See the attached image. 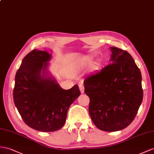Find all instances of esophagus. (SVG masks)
<instances>
[{
    "instance_id": "34e87169",
    "label": "esophagus",
    "mask_w": 154,
    "mask_h": 154,
    "mask_svg": "<svg viewBox=\"0 0 154 154\" xmlns=\"http://www.w3.org/2000/svg\"><path fill=\"white\" fill-rule=\"evenodd\" d=\"M79 89H80V91H81V92L82 93V94H83L84 93V92H85V87H84V86L82 85H79Z\"/></svg>"
}]
</instances>
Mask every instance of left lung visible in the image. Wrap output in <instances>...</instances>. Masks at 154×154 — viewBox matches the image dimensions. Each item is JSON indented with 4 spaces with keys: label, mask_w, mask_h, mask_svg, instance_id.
<instances>
[{
    "label": "left lung",
    "mask_w": 154,
    "mask_h": 154,
    "mask_svg": "<svg viewBox=\"0 0 154 154\" xmlns=\"http://www.w3.org/2000/svg\"><path fill=\"white\" fill-rule=\"evenodd\" d=\"M111 63L84 81L89 114L96 127L116 131L131 123L143 98L139 68L127 51L110 47Z\"/></svg>",
    "instance_id": "1"
}]
</instances>
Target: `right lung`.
I'll return each mask as SVG.
<instances>
[{
  "label": "right lung",
  "mask_w": 154,
  "mask_h": 154,
  "mask_svg": "<svg viewBox=\"0 0 154 154\" xmlns=\"http://www.w3.org/2000/svg\"><path fill=\"white\" fill-rule=\"evenodd\" d=\"M52 56L34 49L23 59L15 75L14 101L23 121L43 132L55 131L64 126L69 106L80 96L77 85L64 90L50 74Z\"/></svg>",
  "instance_id": "1"
}]
</instances>
